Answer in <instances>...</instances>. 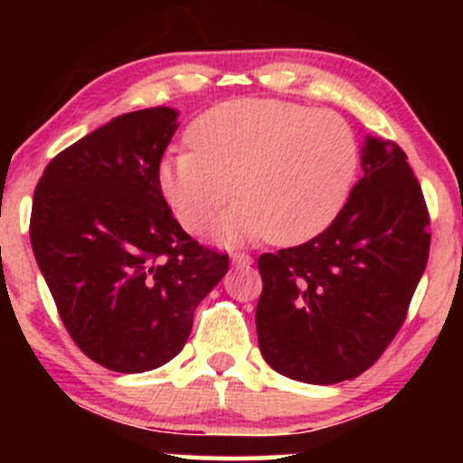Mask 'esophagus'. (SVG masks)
<instances>
[{
    "instance_id": "esophagus-1",
    "label": "esophagus",
    "mask_w": 463,
    "mask_h": 463,
    "mask_svg": "<svg viewBox=\"0 0 463 463\" xmlns=\"http://www.w3.org/2000/svg\"><path fill=\"white\" fill-rule=\"evenodd\" d=\"M231 263L235 265V268H250V265H252V257L243 252H235L231 257Z\"/></svg>"
}]
</instances>
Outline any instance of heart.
<instances>
[{
	"label": "heart",
	"mask_w": 463,
	"mask_h": 463,
	"mask_svg": "<svg viewBox=\"0 0 463 463\" xmlns=\"http://www.w3.org/2000/svg\"><path fill=\"white\" fill-rule=\"evenodd\" d=\"M187 150L165 154L158 187L189 232H202L228 198L241 194L215 228L222 243L268 237L298 243L342 211L359 165L353 128L333 110L279 99H231L189 130Z\"/></svg>",
	"instance_id": "b5f03b06"
}]
</instances>
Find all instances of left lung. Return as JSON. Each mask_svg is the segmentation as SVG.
<instances>
[{"label":"left lung","instance_id":"8db88e82","mask_svg":"<svg viewBox=\"0 0 463 463\" xmlns=\"http://www.w3.org/2000/svg\"><path fill=\"white\" fill-rule=\"evenodd\" d=\"M364 176L326 231L259 257V348L269 368L311 385L368 370L407 316L429 259V213L405 152L365 135Z\"/></svg>","mask_w":463,"mask_h":463}]
</instances>
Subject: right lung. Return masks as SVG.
<instances>
[{
	"label": "right lung",
	"instance_id": "1",
	"mask_svg": "<svg viewBox=\"0 0 463 463\" xmlns=\"http://www.w3.org/2000/svg\"><path fill=\"white\" fill-rule=\"evenodd\" d=\"M176 128L169 106L115 117L52 158L32 202V250L65 328L124 374L176 357L228 272L226 254L198 246L158 187Z\"/></svg>",
	"mask_w": 463,
	"mask_h": 463
}]
</instances>
